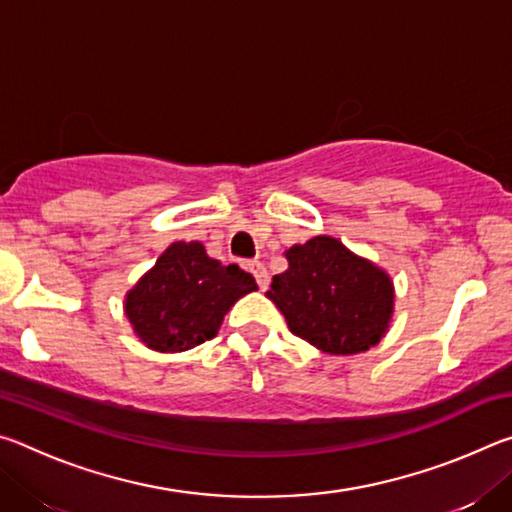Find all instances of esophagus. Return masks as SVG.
I'll list each match as a JSON object with an SVG mask.
<instances>
[{
    "mask_svg": "<svg viewBox=\"0 0 512 512\" xmlns=\"http://www.w3.org/2000/svg\"><path fill=\"white\" fill-rule=\"evenodd\" d=\"M248 271L253 273L259 289H262V291L268 289V282H271V277H268V271H266V266L262 262H250L248 264Z\"/></svg>",
    "mask_w": 512,
    "mask_h": 512,
    "instance_id": "34e87169",
    "label": "esophagus"
}]
</instances>
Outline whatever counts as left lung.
Instances as JSON below:
<instances>
[{
  "label": "left lung",
  "instance_id": "8db88e82",
  "mask_svg": "<svg viewBox=\"0 0 512 512\" xmlns=\"http://www.w3.org/2000/svg\"><path fill=\"white\" fill-rule=\"evenodd\" d=\"M287 259L289 268L273 277L266 296L293 334L327 354H357L379 343L393 314L391 277L334 237L293 246Z\"/></svg>",
  "mask_w": 512,
  "mask_h": 512
}]
</instances>
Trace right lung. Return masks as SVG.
<instances>
[{"instance_id": "obj_1", "label": "right lung", "mask_w": 512, "mask_h": 512, "mask_svg": "<svg viewBox=\"0 0 512 512\" xmlns=\"http://www.w3.org/2000/svg\"><path fill=\"white\" fill-rule=\"evenodd\" d=\"M255 289L237 264L210 259L198 241H176L128 293L126 316L149 348L183 352L214 339L225 311Z\"/></svg>"}]
</instances>
